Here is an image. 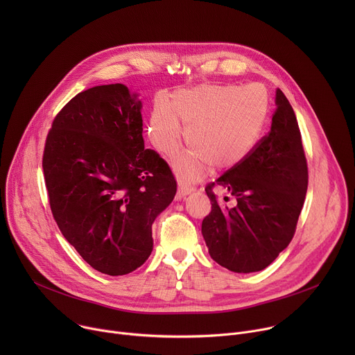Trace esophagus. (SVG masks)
<instances>
[{
  "label": "esophagus",
  "instance_id": "1",
  "mask_svg": "<svg viewBox=\"0 0 355 355\" xmlns=\"http://www.w3.org/2000/svg\"><path fill=\"white\" fill-rule=\"evenodd\" d=\"M193 191H195V188H193V187L181 184V185L178 187V191H177V199H181V198L187 196L188 193H191V192H193Z\"/></svg>",
  "mask_w": 355,
  "mask_h": 355
}]
</instances>
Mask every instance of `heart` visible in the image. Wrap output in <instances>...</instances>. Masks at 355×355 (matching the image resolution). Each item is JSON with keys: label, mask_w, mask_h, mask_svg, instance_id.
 <instances>
[{"label": "heart", "mask_w": 355, "mask_h": 355, "mask_svg": "<svg viewBox=\"0 0 355 355\" xmlns=\"http://www.w3.org/2000/svg\"><path fill=\"white\" fill-rule=\"evenodd\" d=\"M271 112L268 91L260 84H202L157 101L150 114L148 137L163 156L173 157L187 129L192 155L174 164L184 181L196 180L205 164L215 171L243 163L259 144Z\"/></svg>", "instance_id": "b5f03b06"}]
</instances>
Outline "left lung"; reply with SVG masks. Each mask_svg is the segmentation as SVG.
Instances as JSON below:
<instances>
[{"label":"left lung","instance_id":"1","mask_svg":"<svg viewBox=\"0 0 355 355\" xmlns=\"http://www.w3.org/2000/svg\"><path fill=\"white\" fill-rule=\"evenodd\" d=\"M275 104L268 135L243 163L205 188L212 211L202 220V236L211 257L233 272L267 268L291 243L305 202V151L295 112L279 88ZM214 187L234 196L235 205H220Z\"/></svg>","mask_w":355,"mask_h":355}]
</instances>
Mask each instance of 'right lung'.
Masks as SVG:
<instances>
[{"instance_id": "1", "label": "right lung", "mask_w": 355, "mask_h": 355, "mask_svg": "<svg viewBox=\"0 0 355 355\" xmlns=\"http://www.w3.org/2000/svg\"><path fill=\"white\" fill-rule=\"evenodd\" d=\"M140 110L123 84L88 88L56 115L43 151L62 234L94 270L112 277L148 259L151 225L177 192L168 164L144 148Z\"/></svg>"}]
</instances>
